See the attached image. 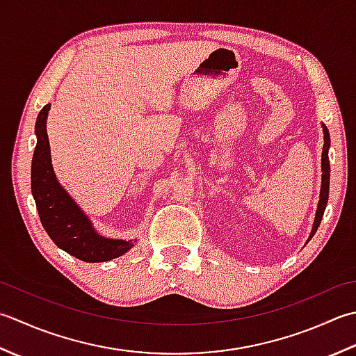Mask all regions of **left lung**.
<instances>
[{"label":"left lung","instance_id":"left-lung-1","mask_svg":"<svg viewBox=\"0 0 356 356\" xmlns=\"http://www.w3.org/2000/svg\"><path fill=\"white\" fill-rule=\"evenodd\" d=\"M323 132H324V146H323V155H321V170H323V177H321V192H320V201H318V209L315 213V221H314V227H312L310 236L309 239L315 235V232L320 227V222L323 220L325 206H327V200H329V186H330V163H329V147H330V136H329V130L323 124Z\"/></svg>","mask_w":356,"mask_h":356}]
</instances>
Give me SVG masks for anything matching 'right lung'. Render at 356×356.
Listing matches in <instances>:
<instances>
[{
    "label": "right lung",
    "mask_w": 356,
    "mask_h": 356,
    "mask_svg": "<svg viewBox=\"0 0 356 356\" xmlns=\"http://www.w3.org/2000/svg\"><path fill=\"white\" fill-rule=\"evenodd\" d=\"M50 104L36 118V147L32 158V195L42 227L58 248L86 263H103L124 255L134 239H113L99 235L90 220L58 183L50 158L46 121Z\"/></svg>",
    "instance_id": "right-lung-1"
}]
</instances>
